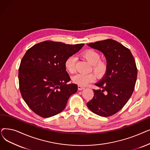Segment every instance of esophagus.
<instances>
[{"label": "esophagus", "instance_id": "34e87169", "mask_svg": "<svg viewBox=\"0 0 150 150\" xmlns=\"http://www.w3.org/2000/svg\"><path fill=\"white\" fill-rule=\"evenodd\" d=\"M78 90L81 91V90L84 89H85V88H84V87H83V86H82L78 85Z\"/></svg>", "mask_w": 150, "mask_h": 150}]
</instances>
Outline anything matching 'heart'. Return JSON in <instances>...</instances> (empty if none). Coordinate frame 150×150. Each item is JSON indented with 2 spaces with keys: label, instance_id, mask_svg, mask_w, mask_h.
<instances>
[{
  "label": "heart",
  "instance_id": "b5f03b06",
  "mask_svg": "<svg viewBox=\"0 0 150 150\" xmlns=\"http://www.w3.org/2000/svg\"><path fill=\"white\" fill-rule=\"evenodd\" d=\"M81 57L91 64V70L100 78L103 76L107 70V63L105 61L100 59V54L97 51L93 49H88L81 53ZM75 57L71 55L67 58L64 62V66L67 71L70 74H74L76 71ZM96 75L91 73L87 75L77 74L72 77L73 83L78 85L85 86L88 85L96 79Z\"/></svg>",
  "mask_w": 150,
  "mask_h": 150
}]
</instances>
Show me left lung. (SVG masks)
Masks as SVG:
<instances>
[{
  "label": "left lung",
  "instance_id": "left-lung-1",
  "mask_svg": "<svg viewBox=\"0 0 150 150\" xmlns=\"http://www.w3.org/2000/svg\"><path fill=\"white\" fill-rule=\"evenodd\" d=\"M88 45L105 54L107 70L96 84L101 89H93V97L87 106L100 116H111L123 108L134 90L137 75L135 59L128 48L111 39Z\"/></svg>",
  "mask_w": 150,
  "mask_h": 150
}]
</instances>
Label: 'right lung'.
<instances>
[{
	"label": "right lung",
	"mask_w": 150,
	"mask_h": 150,
	"mask_svg": "<svg viewBox=\"0 0 150 150\" xmlns=\"http://www.w3.org/2000/svg\"><path fill=\"white\" fill-rule=\"evenodd\" d=\"M84 44L75 45L45 41L34 45L23 57L19 69L21 96L37 115L48 118L64 109L69 98L76 92L70 80L65 60Z\"/></svg>",
	"instance_id": "add662e5"
}]
</instances>
